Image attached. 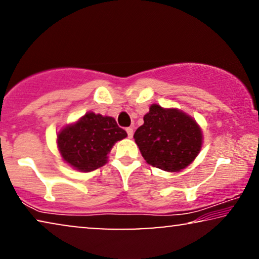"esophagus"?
Masks as SVG:
<instances>
[{"label": "esophagus", "mask_w": 259, "mask_h": 259, "mask_svg": "<svg viewBox=\"0 0 259 259\" xmlns=\"http://www.w3.org/2000/svg\"><path fill=\"white\" fill-rule=\"evenodd\" d=\"M126 132H127V136H128V138L133 137V128H132V127H127Z\"/></svg>", "instance_id": "esophagus-1"}]
</instances>
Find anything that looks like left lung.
<instances>
[{
	"mask_svg": "<svg viewBox=\"0 0 259 259\" xmlns=\"http://www.w3.org/2000/svg\"><path fill=\"white\" fill-rule=\"evenodd\" d=\"M133 138L147 164L167 172L187 167L203 145V133L192 116L155 104Z\"/></svg>",
	"mask_w": 259,
	"mask_h": 259,
	"instance_id": "8db88e82",
	"label": "left lung"
}]
</instances>
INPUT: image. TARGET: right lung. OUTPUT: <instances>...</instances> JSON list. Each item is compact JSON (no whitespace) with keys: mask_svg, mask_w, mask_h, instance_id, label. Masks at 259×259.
Wrapping results in <instances>:
<instances>
[{"mask_svg":"<svg viewBox=\"0 0 259 259\" xmlns=\"http://www.w3.org/2000/svg\"><path fill=\"white\" fill-rule=\"evenodd\" d=\"M127 137L112 116L88 112L58 133V148L67 164L81 172L94 171L107 162L116 141Z\"/></svg>","mask_w":259,"mask_h":259,"instance_id":"right-lung-1","label":"right lung"}]
</instances>
